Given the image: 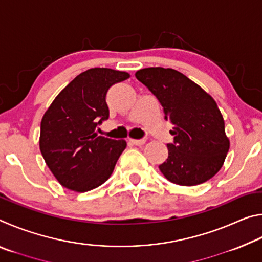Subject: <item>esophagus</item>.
I'll list each match as a JSON object with an SVG mask.
<instances>
[{
	"instance_id": "1",
	"label": "esophagus",
	"mask_w": 262,
	"mask_h": 262,
	"mask_svg": "<svg viewBox=\"0 0 262 262\" xmlns=\"http://www.w3.org/2000/svg\"><path fill=\"white\" fill-rule=\"evenodd\" d=\"M133 144H135V145H143L145 142H147V140L145 139H141V140H134V139H130L129 140Z\"/></svg>"
}]
</instances>
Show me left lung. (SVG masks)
Masks as SVG:
<instances>
[{
	"mask_svg": "<svg viewBox=\"0 0 262 262\" xmlns=\"http://www.w3.org/2000/svg\"><path fill=\"white\" fill-rule=\"evenodd\" d=\"M136 78L157 97L165 120L172 123L173 143L159 170L171 183L200 185L223 166L230 148L224 119L214 98L184 74L171 68L140 69Z\"/></svg>",
	"mask_w": 262,
	"mask_h": 262,
	"instance_id": "1",
	"label": "left lung"
}]
</instances>
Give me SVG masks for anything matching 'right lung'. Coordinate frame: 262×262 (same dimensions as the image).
Returning a JSON list of instances; mask_svg holds the SVG:
<instances>
[{
    "label": "right lung",
    "mask_w": 262,
    "mask_h": 262,
    "mask_svg": "<svg viewBox=\"0 0 262 262\" xmlns=\"http://www.w3.org/2000/svg\"><path fill=\"white\" fill-rule=\"evenodd\" d=\"M129 77L126 72L110 68L88 69L55 97L43 114L39 147L63 187L88 192L112 174L127 142L99 136L95 129L108 119V89Z\"/></svg>",
    "instance_id": "add662e5"
}]
</instances>
